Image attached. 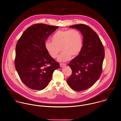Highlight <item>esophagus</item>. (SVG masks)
Here are the masks:
<instances>
[{
    "instance_id": "1",
    "label": "esophagus",
    "mask_w": 121,
    "mask_h": 121,
    "mask_svg": "<svg viewBox=\"0 0 121 121\" xmlns=\"http://www.w3.org/2000/svg\"><path fill=\"white\" fill-rule=\"evenodd\" d=\"M66 65V64H64V63H60V67H64V66H65Z\"/></svg>"
}]
</instances>
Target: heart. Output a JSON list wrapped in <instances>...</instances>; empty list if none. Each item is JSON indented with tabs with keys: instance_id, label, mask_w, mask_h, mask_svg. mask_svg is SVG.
<instances>
[{
	"instance_id": "obj_1",
	"label": "heart",
	"mask_w": 121,
	"mask_h": 121,
	"mask_svg": "<svg viewBox=\"0 0 121 121\" xmlns=\"http://www.w3.org/2000/svg\"><path fill=\"white\" fill-rule=\"evenodd\" d=\"M52 42L47 41L45 48L49 56L56 58L61 50L58 57L60 61H67L77 56L81 52L83 45L81 33L76 29L60 30L56 31L51 37Z\"/></svg>"
}]
</instances>
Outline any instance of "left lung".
I'll list each match as a JSON object with an SVG mask.
<instances>
[{"label":"left lung","instance_id":"1","mask_svg":"<svg viewBox=\"0 0 121 121\" xmlns=\"http://www.w3.org/2000/svg\"><path fill=\"white\" fill-rule=\"evenodd\" d=\"M69 27L81 32L83 45L78 55L69 64L72 73L67 82L73 90L81 91L93 86L100 77L105 50L96 33L88 26L80 24Z\"/></svg>","mask_w":121,"mask_h":121}]
</instances>
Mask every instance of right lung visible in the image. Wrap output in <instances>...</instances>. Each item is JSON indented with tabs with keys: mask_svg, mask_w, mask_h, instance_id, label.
<instances>
[{
	"mask_svg": "<svg viewBox=\"0 0 121 121\" xmlns=\"http://www.w3.org/2000/svg\"><path fill=\"white\" fill-rule=\"evenodd\" d=\"M58 26L39 23L28 27L18 40L15 50V67L19 76L28 88H45L59 63L51 57L45 48L48 36Z\"/></svg>",
	"mask_w": 121,
	"mask_h": 121,
	"instance_id": "add662e5",
	"label": "right lung"
}]
</instances>
